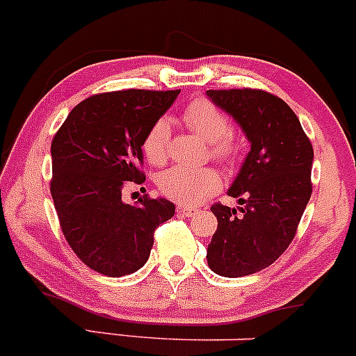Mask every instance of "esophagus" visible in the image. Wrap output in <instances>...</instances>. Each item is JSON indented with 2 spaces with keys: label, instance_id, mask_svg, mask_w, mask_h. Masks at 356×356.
Returning a JSON list of instances; mask_svg holds the SVG:
<instances>
[{
  "label": "esophagus",
  "instance_id": "34e87169",
  "mask_svg": "<svg viewBox=\"0 0 356 356\" xmlns=\"http://www.w3.org/2000/svg\"><path fill=\"white\" fill-rule=\"evenodd\" d=\"M177 212L183 217H192V216H195V213H197V209L190 207V205L179 204V205H177Z\"/></svg>",
  "mask_w": 356,
  "mask_h": 356
}]
</instances>
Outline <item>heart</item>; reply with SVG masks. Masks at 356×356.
Wrapping results in <instances>:
<instances>
[{"instance_id": "b5f03b06", "label": "heart", "mask_w": 356, "mask_h": 356, "mask_svg": "<svg viewBox=\"0 0 356 356\" xmlns=\"http://www.w3.org/2000/svg\"><path fill=\"white\" fill-rule=\"evenodd\" d=\"M183 122L190 131L209 143V152L213 159L231 166L241 154V140L229 124L222 110L205 98L190 102L183 110ZM171 131L166 118H159L149 127L143 140V151L147 161L163 164L170 151ZM222 185L213 168L171 166L158 177V188L164 197L181 204H198L217 192Z\"/></svg>"}]
</instances>
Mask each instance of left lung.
Masks as SVG:
<instances>
[{
  "label": "left lung",
  "instance_id": "obj_1",
  "mask_svg": "<svg viewBox=\"0 0 356 356\" xmlns=\"http://www.w3.org/2000/svg\"><path fill=\"white\" fill-rule=\"evenodd\" d=\"M251 143L227 195L239 210L213 204L217 229L207 263L220 277H246L270 266L296 238L312 193L314 151L299 118L282 98L254 88L209 90Z\"/></svg>",
  "mask_w": 356,
  "mask_h": 356
}]
</instances>
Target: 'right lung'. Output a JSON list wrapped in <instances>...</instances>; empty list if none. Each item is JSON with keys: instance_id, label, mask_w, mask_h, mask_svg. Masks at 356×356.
Returning a JSON list of instances; mask_svg holds the SVG:
<instances>
[{"instance_id": "right-lung-1", "label": "right lung", "mask_w": 356, "mask_h": 356, "mask_svg": "<svg viewBox=\"0 0 356 356\" xmlns=\"http://www.w3.org/2000/svg\"><path fill=\"white\" fill-rule=\"evenodd\" d=\"M179 90L93 95L71 110L52 139L51 193L71 250L91 270L124 277L143 268L159 224L175 216L166 198L122 202L129 181L143 185V140Z\"/></svg>"}]
</instances>
